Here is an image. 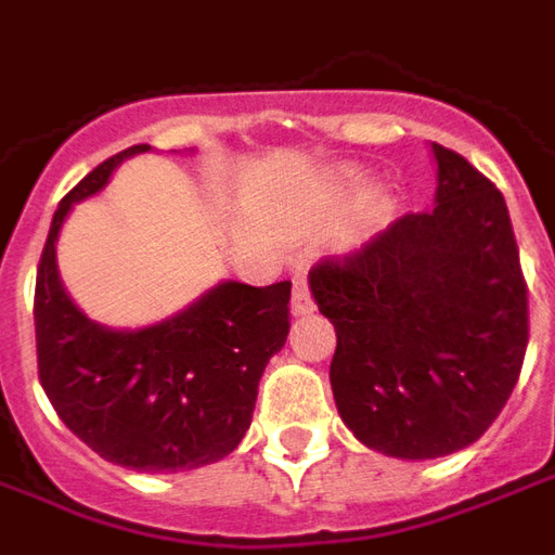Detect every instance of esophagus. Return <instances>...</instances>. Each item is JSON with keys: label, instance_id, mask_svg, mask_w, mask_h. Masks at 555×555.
Returning a JSON list of instances; mask_svg holds the SVG:
<instances>
[{"label": "esophagus", "instance_id": "esophagus-1", "mask_svg": "<svg viewBox=\"0 0 555 555\" xmlns=\"http://www.w3.org/2000/svg\"><path fill=\"white\" fill-rule=\"evenodd\" d=\"M314 309L312 291H309V279L294 276V291H291V312L294 314H309Z\"/></svg>", "mask_w": 555, "mask_h": 555}]
</instances>
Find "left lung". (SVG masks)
<instances>
[{"instance_id":"1","label":"left lung","mask_w":555,"mask_h":555,"mask_svg":"<svg viewBox=\"0 0 555 555\" xmlns=\"http://www.w3.org/2000/svg\"><path fill=\"white\" fill-rule=\"evenodd\" d=\"M437 205L309 273L336 326L330 384L357 440L392 457L476 442L520 377L529 294L496 183L434 142Z\"/></svg>"}]
</instances>
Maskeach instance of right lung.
<instances>
[{
  "mask_svg": "<svg viewBox=\"0 0 555 555\" xmlns=\"http://www.w3.org/2000/svg\"><path fill=\"white\" fill-rule=\"evenodd\" d=\"M133 145L103 159L55 207L35 282L38 380L59 418L106 461L181 473L237 449L258 380L291 330V282H222L186 312L137 333L94 324L55 270V237L74 202L98 193Z\"/></svg>",
  "mask_w": 555,
  "mask_h": 555,
  "instance_id": "add662e5",
  "label": "right lung"
}]
</instances>
